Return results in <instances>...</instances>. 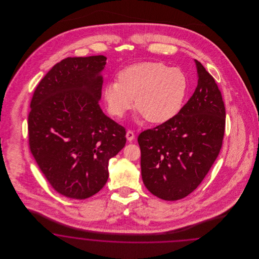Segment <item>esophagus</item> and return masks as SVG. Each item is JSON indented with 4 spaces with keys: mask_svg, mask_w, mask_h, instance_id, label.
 I'll use <instances>...</instances> for the list:
<instances>
[{
    "mask_svg": "<svg viewBox=\"0 0 259 259\" xmlns=\"http://www.w3.org/2000/svg\"><path fill=\"white\" fill-rule=\"evenodd\" d=\"M126 138H127V140H128L129 142L133 141V140H134V138H135V135H134L133 131H131V130H128V131L126 132Z\"/></svg>",
    "mask_w": 259,
    "mask_h": 259,
    "instance_id": "esophagus-1",
    "label": "esophagus"
}]
</instances>
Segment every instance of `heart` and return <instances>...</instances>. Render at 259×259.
I'll list each match as a JSON object with an SVG mask.
<instances>
[{"label":"heart","mask_w":259,"mask_h":259,"mask_svg":"<svg viewBox=\"0 0 259 259\" xmlns=\"http://www.w3.org/2000/svg\"><path fill=\"white\" fill-rule=\"evenodd\" d=\"M118 79L104 89L109 111L122 117L133 108L136 98V108L151 123H165L178 114L188 85L181 69L161 62L131 65L119 73Z\"/></svg>","instance_id":"obj_1"}]
</instances>
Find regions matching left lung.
Returning <instances> with one entry per match:
<instances>
[{
  "instance_id": "left-lung-1",
  "label": "left lung",
  "mask_w": 259,
  "mask_h": 259,
  "mask_svg": "<svg viewBox=\"0 0 259 259\" xmlns=\"http://www.w3.org/2000/svg\"><path fill=\"white\" fill-rule=\"evenodd\" d=\"M197 87L171 120L142 132L141 170L153 195L176 201L193 192L222 148L225 108L213 77L194 60Z\"/></svg>"
}]
</instances>
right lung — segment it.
Wrapping results in <instances>:
<instances>
[{
	"instance_id": "obj_1",
	"label": "right lung",
	"mask_w": 259,
	"mask_h": 259,
	"mask_svg": "<svg viewBox=\"0 0 259 259\" xmlns=\"http://www.w3.org/2000/svg\"><path fill=\"white\" fill-rule=\"evenodd\" d=\"M107 57H68L38 83L28 117L31 152L63 196L87 199L109 178V161L125 146L124 127L100 107Z\"/></svg>"
}]
</instances>
